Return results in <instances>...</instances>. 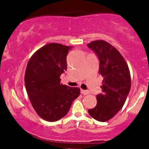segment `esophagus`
<instances>
[{
    "label": "esophagus",
    "mask_w": 149,
    "mask_h": 149,
    "mask_svg": "<svg viewBox=\"0 0 149 149\" xmlns=\"http://www.w3.org/2000/svg\"><path fill=\"white\" fill-rule=\"evenodd\" d=\"M81 93L83 95H87L88 94V91H86V90H83L81 89Z\"/></svg>",
    "instance_id": "1"
}]
</instances>
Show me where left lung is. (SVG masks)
Masks as SVG:
<instances>
[{
    "label": "left lung",
    "instance_id": "8db88e82",
    "mask_svg": "<svg viewBox=\"0 0 149 149\" xmlns=\"http://www.w3.org/2000/svg\"><path fill=\"white\" fill-rule=\"evenodd\" d=\"M98 57L99 73L103 77L102 92L97 95V104L88 109L96 120L106 122L113 118L124 105L131 86L130 70L119 51L104 40L87 45Z\"/></svg>",
    "mask_w": 149,
    "mask_h": 149
}]
</instances>
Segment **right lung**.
Instances as JSON below:
<instances>
[{
    "instance_id": "add662e5",
    "label": "right lung",
    "mask_w": 149,
    "mask_h": 149,
    "mask_svg": "<svg viewBox=\"0 0 149 149\" xmlns=\"http://www.w3.org/2000/svg\"><path fill=\"white\" fill-rule=\"evenodd\" d=\"M70 46L46 45L31 57L25 72L26 90L37 115L55 122L67 115L80 88L61 84L60 76L67 70L66 58Z\"/></svg>"
}]
</instances>
